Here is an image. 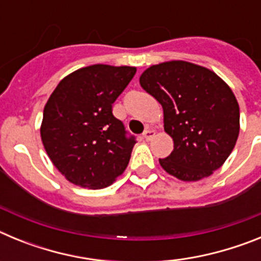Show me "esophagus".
I'll return each mask as SVG.
<instances>
[{
	"instance_id": "esophagus-1",
	"label": "esophagus",
	"mask_w": 261,
	"mask_h": 261,
	"mask_svg": "<svg viewBox=\"0 0 261 261\" xmlns=\"http://www.w3.org/2000/svg\"><path fill=\"white\" fill-rule=\"evenodd\" d=\"M154 136H155V132H154L153 129H147V130H145V132H144L142 137H144L145 140H146V141H150V140L154 137Z\"/></svg>"
}]
</instances>
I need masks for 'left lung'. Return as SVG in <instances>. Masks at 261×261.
<instances>
[{"instance_id":"8db88e82","label":"left lung","mask_w":261,"mask_h":261,"mask_svg":"<svg viewBox=\"0 0 261 261\" xmlns=\"http://www.w3.org/2000/svg\"><path fill=\"white\" fill-rule=\"evenodd\" d=\"M140 85L161 103L165 132L174 141L159 165L183 181L211 176L239 136V105L229 85L211 69L183 60L151 65Z\"/></svg>"}]
</instances>
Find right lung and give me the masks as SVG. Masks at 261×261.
Segmentation results:
<instances>
[{
    "label": "right lung",
    "mask_w": 261,
    "mask_h": 261,
    "mask_svg": "<svg viewBox=\"0 0 261 261\" xmlns=\"http://www.w3.org/2000/svg\"><path fill=\"white\" fill-rule=\"evenodd\" d=\"M136 70L105 64L85 66L62 78L48 98L41 142L53 166L70 183L102 190L125 171L136 141L126 138L112 105Z\"/></svg>",
    "instance_id": "obj_1"
}]
</instances>
